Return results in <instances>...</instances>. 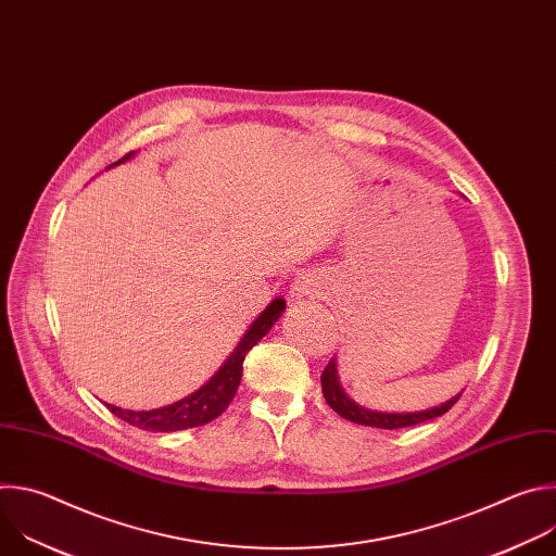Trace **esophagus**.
Segmentation results:
<instances>
[{
    "label": "esophagus",
    "instance_id": "esophagus-1",
    "mask_svg": "<svg viewBox=\"0 0 556 556\" xmlns=\"http://www.w3.org/2000/svg\"><path fill=\"white\" fill-rule=\"evenodd\" d=\"M319 294V281H316L312 275H299L294 283L290 286V296L292 299H303V296H316Z\"/></svg>",
    "mask_w": 556,
    "mask_h": 556
}]
</instances>
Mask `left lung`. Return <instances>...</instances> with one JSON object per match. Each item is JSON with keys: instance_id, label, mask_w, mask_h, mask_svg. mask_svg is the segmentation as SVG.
I'll use <instances>...</instances> for the list:
<instances>
[{"instance_id": "left-lung-1", "label": "left lung", "mask_w": 556, "mask_h": 556, "mask_svg": "<svg viewBox=\"0 0 556 556\" xmlns=\"http://www.w3.org/2000/svg\"><path fill=\"white\" fill-rule=\"evenodd\" d=\"M321 387H324V399L326 403L345 420L356 422V425H365V427H376V429H403V427H414L427 420H433L442 414H446L462 395V391L457 395H453L451 401L425 409V412H409V414H384V412H374V409H365L358 403H354L350 395L345 393V389L341 387L339 380V369H337V358H332L328 363V367L321 374Z\"/></svg>"}]
</instances>
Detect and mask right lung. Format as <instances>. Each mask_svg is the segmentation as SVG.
Segmentation results:
<instances>
[{
  "instance_id": "1",
  "label": "right lung",
  "mask_w": 556,
  "mask_h": 556,
  "mask_svg": "<svg viewBox=\"0 0 556 556\" xmlns=\"http://www.w3.org/2000/svg\"><path fill=\"white\" fill-rule=\"evenodd\" d=\"M131 155H134V151L127 153L125 157H121L118 163L110 165L108 169L129 161ZM283 309H286V301L281 296L273 299L266 305V309L249 326V330L244 332L240 343L235 345V350L228 354L224 365L200 389L185 395L182 401H176L174 405H167L161 409H149V412H131V409H121L114 405H108V409L114 416H118L121 420H125L127 425L138 427L142 431H151V433H172V431L193 429V427H202V425L215 420L222 412H226V407L235 399V391H237V387H240V380H242V369H244L242 365H244L249 350L253 345H257L270 332V328L277 324Z\"/></svg>"
}]
</instances>
